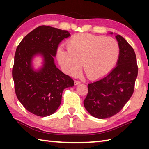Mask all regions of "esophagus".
Here are the masks:
<instances>
[{
    "label": "esophagus",
    "mask_w": 149,
    "mask_h": 149,
    "mask_svg": "<svg viewBox=\"0 0 149 149\" xmlns=\"http://www.w3.org/2000/svg\"><path fill=\"white\" fill-rule=\"evenodd\" d=\"M81 84V83L79 81H74V84H75V85H79V84Z\"/></svg>",
    "instance_id": "obj_1"
}]
</instances>
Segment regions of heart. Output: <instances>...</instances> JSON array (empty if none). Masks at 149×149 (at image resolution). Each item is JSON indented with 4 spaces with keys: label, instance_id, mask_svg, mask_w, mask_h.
Returning <instances> with one entry per match:
<instances>
[{
    "label": "heart",
    "instance_id": "heart-1",
    "mask_svg": "<svg viewBox=\"0 0 149 149\" xmlns=\"http://www.w3.org/2000/svg\"><path fill=\"white\" fill-rule=\"evenodd\" d=\"M68 50L59 48L57 58L63 70L75 75L84 65V72L89 79L104 76L113 68L119 55V45L110 37H104L90 33L72 36L67 42Z\"/></svg>",
    "mask_w": 149,
    "mask_h": 149
}]
</instances>
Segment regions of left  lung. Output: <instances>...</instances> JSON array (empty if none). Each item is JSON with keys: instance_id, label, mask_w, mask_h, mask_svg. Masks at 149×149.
<instances>
[{"instance_id": "1", "label": "left lung", "mask_w": 149, "mask_h": 149, "mask_svg": "<svg viewBox=\"0 0 149 149\" xmlns=\"http://www.w3.org/2000/svg\"><path fill=\"white\" fill-rule=\"evenodd\" d=\"M116 38L120 49L116 66L107 75L88 84L84 100L87 112L99 119L112 117L122 109L132 97L137 77L134 50L121 35L116 34Z\"/></svg>"}]
</instances>
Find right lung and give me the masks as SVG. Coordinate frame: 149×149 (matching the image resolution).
Segmentation results:
<instances>
[{
	"label": "right lung",
	"mask_w": 149,
	"mask_h": 149,
	"mask_svg": "<svg viewBox=\"0 0 149 149\" xmlns=\"http://www.w3.org/2000/svg\"><path fill=\"white\" fill-rule=\"evenodd\" d=\"M70 36L65 30L41 26L27 34L17 46L12 77L17 99L32 114L45 117L56 112L64 89L73 87L74 80L54 63L58 47ZM41 56L43 65L35 70L32 60Z\"/></svg>",
	"instance_id": "add662e5"
}]
</instances>
